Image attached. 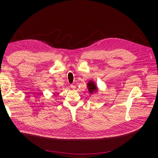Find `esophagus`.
Masks as SVG:
<instances>
[{
    "label": "esophagus",
    "mask_w": 158,
    "mask_h": 158,
    "mask_svg": "<svg viewBox=\"0 0 158 158\" xmlns=\"http://www.w3.org/2000/svg\"><path fill=\"white\" fill-rule=\"evenodd\" d=\"M70 88H71L72 89H76V86H74V85H70Z\"/></svg>",
    "instance_id": "esophagus-1"
}]
</instances>
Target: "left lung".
<instances>
[{"mask_svg": "<svg viewBox=\"0 0 158 158\" xmlns=\"http://www.w3.org/2000/svg\"><path fill=\"white\" fill-rule=\"evenodd\" d=\"M87 88L88 89V92L90 94H94L98 92V88L95 84V82L92 80H90L88 82Z\"/></svg>", "mask_w": 158, "mask_h": 158, "instance_id": "8db88e82", "label": "left lung"}]
</instances>
